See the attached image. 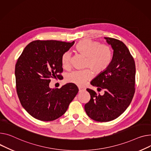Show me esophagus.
Instances as JSON below:
<instances>
[{
	"label": "esophagus",
	"mask_w": 151,
	"mask_h": 151,
	"mask_svg": "<svg viewBox=\"0 0 151 151\" xmlns=\"http://www.w3.org/2000/svg\"><path fill=\"white\" fill-rule=\"evenodd\" d=\"M78 88H79V92H82L86 90V88L84 87H79Z\"/></svg>",
	"instance_id": "obj_1"
}]
</instances>
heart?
Returning a JSON list of instances; mask_svg holds the SVG:
<instances>
[{"label":"heart","instance_id":"b5f03b06","mask_svg":"<svg viewBox=\"0 0 151 151\" xmlns=\"http://www.w3.org/2000/svg\"><path fill=\"white\" fill-rule=\"evenodd\" d=\"M76 49L78 53L87 57L86 67L91 68L96 74L103 72L109 65L111 59V49L107 44H100L98 41L86 39L80 41L76 45ZM71 59V53L68 51L63 55L61 62L64 68L70 66ZM92 76V73L90 69L75 70L67 74L66 80L68 83L82 86Z\"/></svg>","mask_w":151,"mask_h":151}]
</instances>
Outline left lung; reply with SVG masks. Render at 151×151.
Segmentation results:
<instances>
[{
    "label": "left lung",
    "instance_id": "1",
    "mask_svg": "<svg viewBox=\"0 0 151 151\" xmlns=\"http://www.w3.org/2000/svg\"><path fill=\"white\" fill-rule=\"evenodd\" d=\"M113 49V55L107 68L90 82L104 89V94H97L87 88L90 101L84 106L87 115L95 121L107 122L121 115L131 103L135 93V64L126 45L119 40L104 37Z\"/></svg>",
    "mask_w": 151,
    "mask_h": 151
}]
</instances>
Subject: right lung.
Listing matches in <instances>:
<instances>
[{
    "label": "right lung",
    "instance_id": "1",
    "mask_svg": "<svg viewBox=\"0 0 151 151\" xmlns=\"http://www.w3.org/2000/svg\"><path fill=\"white\" fill-rule=\"evenodd\" d=\"M75 42L34 41L28 44L15 66L16 91L22 107L33 117L50 122L61 116L79 90L73 83L51 88V78L61 79V58Z\"/></svg>",
    "mask_w": 151,
    "mask_h": 151
}]
</instances>
